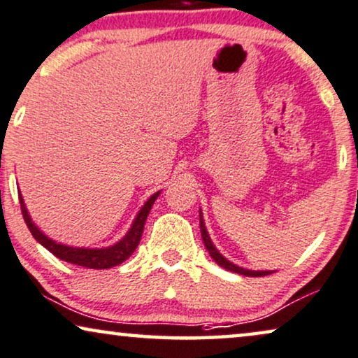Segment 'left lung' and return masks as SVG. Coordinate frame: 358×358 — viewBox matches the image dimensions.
Returning a JSON list of instances; mask_svg holds the SVG:
<instances>
[{
  "label": "left lung",
  "instance_id": "left-lung-1",
  "mask_svg": "<svg viewBox=\"0 0 358 358\" xmlns=\"http://www.w3.org/2000/svg\"><path fill=\"white\" fill-rule=\"evenodd\" d=\"M199 229H201V237H203L204 247H206L208 252H209V255L213 257V260L216 262L217 265L224 266V268H226V270L236 271V273H239V275H245V276H265V275H270V273H271V271H255V270H245V268H241V266H237V265H234V264H231V262L224 259V257L217 252L216 247L213 245L211 239H209L206 227H204V221H203L201 213H199Z\"/></svg>",
  "mask_w": 358,
  "mask_h": 358
}]
</instances>
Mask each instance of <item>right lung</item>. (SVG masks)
<instances>
[{
  "label": "right lung",
  "mask_w": 358,
  "mask_h": 358,
  "mask_svg": "<svg viewBox=\"0 0 358 358\" xmlns=\"http://www.w3.org/2000/svg\"><path fill=\"white\" fill-rule=\"evenodd\" d=\"M159 194L160 192L152 194L149 198V201L144 204V208L141 209L139 214H137L134 224H132L129 232L124 236V239L119 241L117 244H114L113 247H106V249H80V247H69V245L57 244V242L42 234L39 229L36 227V224L31 221L21 194H19V203H21L22 217L24 221H26V226L29 227L31 234L34 236V239L39 242V244L44 245L47 250L52 252L55 257H59L60 260L69 262V264L87 266V268H94V270H104V268H111V266L122 264V262L129 259L132 252L137 249V245H139L141 242L142 232H144L147 216H149L150 209L154 206L155 199Z\"/></svg>",
  "instance_id": "1"
}]
</instances>
